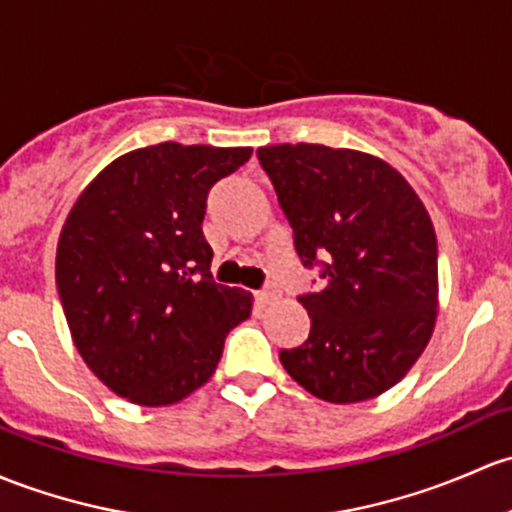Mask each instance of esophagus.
<instances>
[{
  "mask_svg": "<svg viewBox=\"0 0 512 512\" xmlns=\"http://www.w3.org/2000/svg\"><path fill=\"white\" fill-rule=\"evenodd\" d=\"M277 297H279V289H277V284H272V282L255 294V299L260 301V304H270V301H274Z\"/></svg>",
  "mask_w": 512,
  "mask_h": 512,
  "instance_id": "esophagus-1",
  "label": "esophagus"
}]
</instances>
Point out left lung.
<instances>
[{
  "instance_id": "left-lung-1",
  "label": "left lung",
  "mask_w": 512,
  "mask_h": 512,
  "mask_svg": "<svg viewBox=\"0 0 512 512\" xmlns=\"http://www.w3.org/2000/svg\"><path fill=\"white\" fill-rule=\"evenodd\" d=\"M294 250L321 289L299 294L309 338L279 351L319 400L363 402L405 378L437 319V235L412 186L383 159L324 144L257 149Z\"/></svg>"
}]
</instances>
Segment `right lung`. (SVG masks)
I'll return each instance as SVG.
<instances>
[{
    "label": "right lung",
    "mask_w": 512,
    "mask_h": 512,
    "mask_svg": "<svg viewBox=\"0 0 512 512\" xmlns=\"http://www.w3.org/2000/svg\"><path fill=\"white\" fill-rule=\"evenodd\" d=\"M250 147L164 142L115 159L61 230L56 287L78 353L120 397L174 405L215 373L242 289L215 284L203 238L208 191Z\"/></svg>",
    "instance_id": "1"
}]
</instances>
